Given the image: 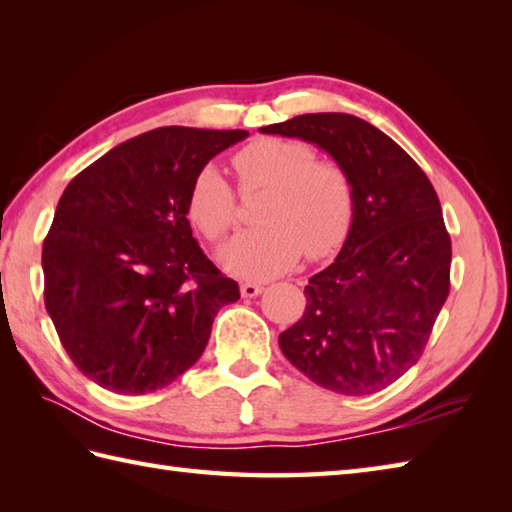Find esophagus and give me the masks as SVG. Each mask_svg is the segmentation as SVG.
Here are the masks:
<instances>
[{"label": "esophagus", "instance_id": "esophagus-1", "mask_svg": "<svg viewBox=\"0 0 512 512\" xmlns=\"http://www.w3.org/2000/svg\"><path fill=\"white\" fill-rule=\"evenodd\" d=\"M239 290H242V297L253 299V297H257V295H262L264 286L257 284V281H242V286H239Z\"/></svg>", "mask_w": 512, "mask_h": 512}]
</instances>
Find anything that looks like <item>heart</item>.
I'll return each mask as SVG.
<instances>
[{
	"label": "heart",
	"instance_id": "heart-1",
	"mask_svg": "<svg viewBox=\"0 0 512 512\" xmlns=\"http://www.w3.org/2000/svg\"><path fill=\"white\" fill-rule=\"evenodd\" d=\"M314 149L297 140L262 138L235 156L242 187H268L259 220L222 248L228 270L253 279L286 273L306 248L321 259L339 248L354 220V189L345 169L330 160H314ZM187 211L191 222L217 242L237 222L233 187L215 165L193 178Z\"/></svg>",
	"mask_w": 512,
	"mask_h": 512
}]
</instances>
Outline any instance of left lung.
<instances>
[{
    "label": "left lung",
    "instance_id": "1",
    "mask_svg": "<svg viewBox=\"0 0 512 512\" xmlns=\"http://www.w3.org/2000/svg\"><path fill=\"white\" fill-rule=\"evenodd\" d=\"M259 132L317 145L354 189L350 233L310 277L306 312L279 334L281 352L336 394H376L418 363L449 297L438 193L405 149L352 114H303Z\"/></svg>",
    "mask_w": 512,
    "mask_h": 512
}]
</instances>
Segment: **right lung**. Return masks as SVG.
Instances as JSON below:
<instances>
[{
  "label": "right lung",
  "instance_id": "add662e5",
  "mask_svg": "<svg viewBox=\"0 0 512 512\" xmlns=\"http://www.w3.org/2000/svg\"><path fill=\"white\" fill-rule=\"evenodd\" d=\"M244 129L158 127L83 169L54 211L41 266L46 310L72 363L114 394L171 385L198 361L237 281L187 220L193 178Z\"/></svg>",
  "mask_w": 512,
  "mask_h": 512
}]
</instances>
